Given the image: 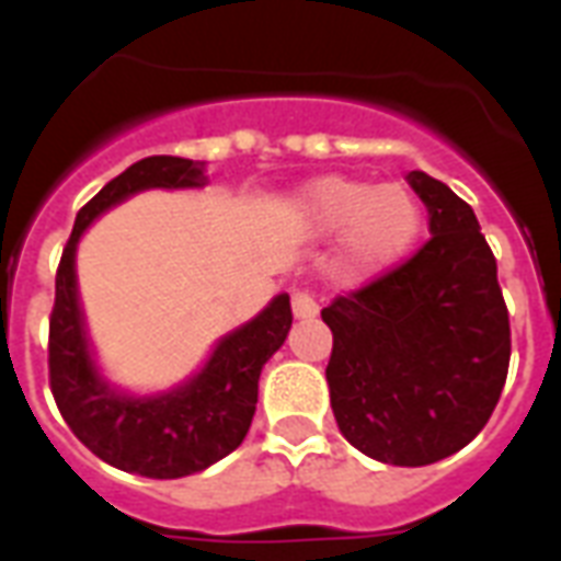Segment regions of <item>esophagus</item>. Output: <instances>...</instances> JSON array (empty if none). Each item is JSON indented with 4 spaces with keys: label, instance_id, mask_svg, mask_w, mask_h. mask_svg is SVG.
I'll return each mask as SVG.
<instances>
[{
    "label": "esophagus",
    "instance_id": "1",
    "mask_svg": "<svg viewBox=\"0 0 561 561\" xmlns=\"http://www.w3.org/2000/svg\"><path fill=\"white\" fill-rule=\"evenodd\" d=\"M290 308H294V317L297 320H314L320 306H317V299L308 294V290H294V297H290Z\"/></svg>",
    "mask_w": 561,
    "mask_h": 561
}]
</instances>
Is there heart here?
<instances>
[{"instance_id": "heart-1", "label": "heart", "mask_w": 561, "mask_h": 561, "mask_svg": "<svg viewBox=\"0 0 561 561\" xmlns=\"http://www.w3.org/2000/svg\"><path fill=\"white\" fill-rule=\"evenodd\" d=\"M297 215L314 236L337 232L346 279H375L404 259L422 236L425 209L404 183L325 174L299 188Z\"/></svg>"}]
</instances>
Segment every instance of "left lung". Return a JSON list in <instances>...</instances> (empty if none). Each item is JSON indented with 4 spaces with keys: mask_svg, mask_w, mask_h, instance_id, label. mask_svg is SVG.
<instances>
[{
    "mask_svg": "<svg viewBox=\"0 0 561 561\" xmlns=\"http://www.w3.org/2000/svg\"><path fill=\"white\" fill-rule=\"evenodd\" d=\"M410 188L431 241L410 262L323 308L325 381L341 434L390 466H427L474 439L510 367V314L495 255L466 201L425 171Z\"/></svg>",
    "mask_w": 561,
    "mask_h": 561,
    "instance_id": "left-lung-1",
    "label": "left lung"
}]
</instances>
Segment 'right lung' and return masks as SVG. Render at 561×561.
<instances>
[{
  "instance_id": "obj_1",
  "label": "right lung",
  "mask_w": 561,
  "mask_h": 561,
  "mask_svg": "<svg viewBox=\"0 0 561 561\" xmlns=\"http://www.w3.org/2000/svg\"><path fill=\"white\" fill-rule=\"evenodd\" d=\"M206 165L183 157H145L113 178L75 218L55 279L48 323V378L72 434L110 466L153 480L209 469L244 443L259 401V375L290 332V299L267 306L215 341L209 358L169 390L130 392L101 373L78 294L75 255L83 232L127 197L151 188H203Z\"/></svg>"
}]
</instances>
